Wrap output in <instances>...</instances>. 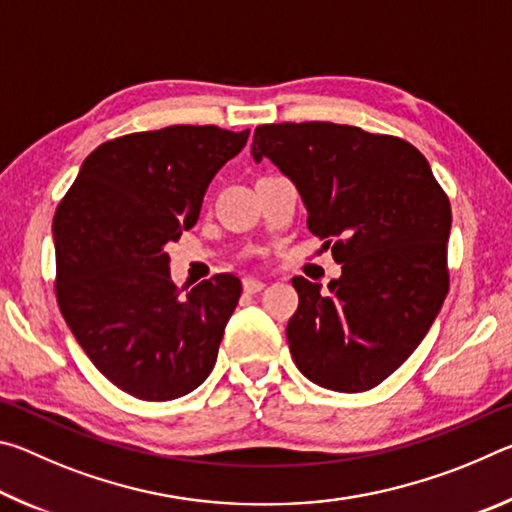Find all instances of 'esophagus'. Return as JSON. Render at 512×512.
<instances>
[{
  "mask_svg": "<svg viewBox=\"0 0 512 512\" xmlns=\"http://www.w3.org/2000/svg\"><path fill=\"white\" fill-rule=\"evenodd\" d=\"M266 287V284L262 280H257V277H246L244 280V291L246 293H259Z\"/></svg>",
  "mask_w": 512,
  "mask_h": 512,
  "instance_id": "obj_1",
  "label": "esophagus"
}]
</instances>
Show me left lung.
I'll return each instance as SVG.
<instances>
[{
  "label": "left lung",
  "mask_w": 512,
  "mask_h": 512,
  "mask_svg": "<svg viewBox=\"0 0 512 512\" xmlns=\"http://www.w3.org/2000/svg\"><path fill=\"white\" fill-rule=\"evenodd\" d=\"M253 158L271 160L307 207V228L332 246L341 277H293L287 339L314 384L361 393L402 366L449 291V198L424 155L393 135L332 121L255 128Z\"/></svg>",
  "instance_id": "8db88e82"
}]
</instances>
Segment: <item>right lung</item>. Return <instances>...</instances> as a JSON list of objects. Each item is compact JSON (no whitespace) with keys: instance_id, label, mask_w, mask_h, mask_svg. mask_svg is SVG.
Returning a JSON list of instances; mask_svg holds the SVG:
<instances>
[{"instance_id":"add662e5","label":"right lung","mask_w":512,"mask_h":512,"mask_svg":"<svg viewBox=\"0 0 512 512\" xmlns=\"http://www.w3.org/2000/svg\"><path fill=\"white\" fill-rule=\"evenodd\" d=\"M248 135L167 126L103 142L58 205V307L101 375L137 400H176L214 368L239 277L180 296L164 248L194 228L207 185Z\"/></svg>"}]
</instances>
